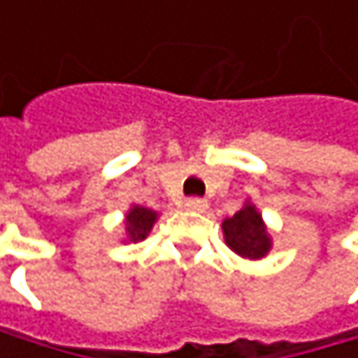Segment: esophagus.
Returning <instances> with one entry per match:
<instances>
[{
    "label": "esophagus",
    "mask_w": 358,
    "mask_h": 358,
    "mask_svg": "<svg viewBox=\"0 0 358 358\" xmlns=\"http://www.w3.org/2000/svg\"><path fill=\"white\" fill-rule=\"evenodd\" d=\"M185 208L191 210V213H203L206 208H208V201L201 199V197H189L185 201Z\"/></svg>",
    "instance_id": "obj_1"
}]
</instances>
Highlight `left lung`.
I'll return each instance as SVG.
<instances>
[{
	"instance_id": "obj_1",
	"label": "left lung",
	"mask_w": 358,
	"mask_h": 358,
	"mask_svg": "<svg viewBox=\"0 0 358 358\" xmlns=\"http://www.w3.org/2000/svg\"><path fill=\"white\" fill-rule=\"evenodd\" d=\"M223 236L227 247L247 259L264 257L273 243L268 236V229L262 221V215L255 210L253 203H245L243 208L223 221Z\"/></svg>"
}]
</instances>
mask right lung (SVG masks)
Segmentation results:
<instances>
[{"label": "right lung", "mask_w": 358, "mask_h": 358, "mask_svg": "<svg viewBox=\"0 0 358 358\" xmlns=\"http://www.w3.org/2000/svg\"><path fill=\"white\" fill-rule=\"evenodd\" d=\"M157 219H159V213L133 203V208L127 213V223H124L127 225V238L131 243L143 241L150 234V229H152V225L157 223Z\"/></svg>", "instance_id": "obj_1"}]
</instances>
